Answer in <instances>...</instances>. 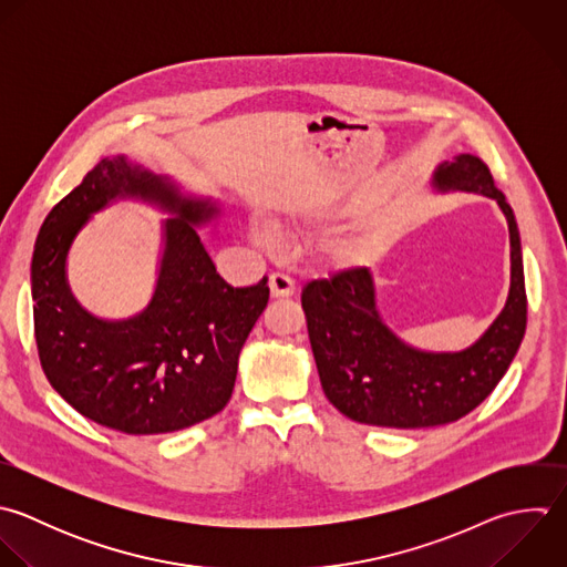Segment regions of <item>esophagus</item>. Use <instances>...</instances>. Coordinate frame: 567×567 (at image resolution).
Masks as SVG:
<instances>
[{"label":"esophagus","instance_id":"34e87169","mask_svg":"<svg viewBox=\"0 0 567 567\" xmlns=\"http://www.w3.org/2000/svg\"><path fill=\"white\" fill-rule=\"evenodd\" d=\"M269 289H271V298H289V296L296 293L293 280L285 274H271Z\"/></svg>","mask_w":567,"mask_h":567}]
</instances>
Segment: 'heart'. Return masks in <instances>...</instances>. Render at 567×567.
I'll use <instances>...</instances> for the list:
<instances>
[{
    "label": "heart",
    "instance_id": "1",
    "mask_svg": "<svg viewBox=\"0 0 567 567\" xmlns=\"http://www.w3.org/2000/svg\"><path fill=\"white\" fill-rule=\"evenodd\" d=\"M276 229H278L280 234H291V231L296 229V225H293V220L285 218V220H278V223H276ZM254 238H256V243H258L265 251H269V254H276V251H278V238H276L271 231H267V229H254Z\"/></svg>",
    "mask_w": 567,
    "mask_h": 567
}]
</instances>
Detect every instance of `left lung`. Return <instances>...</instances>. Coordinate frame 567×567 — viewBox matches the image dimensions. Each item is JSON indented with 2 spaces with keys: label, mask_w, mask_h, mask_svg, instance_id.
<instances>
[{
  "label": "left lung",
  "mask_w": 567,
  "mask_h": 567,
  "mask_svg": "<svg viewBox=\"0 0 567 567\" xmlns=\"http://www.w3.org/2000/svg\"><path fill=\"white\" fill-rule=\"evenodd\" d=\"M433 187L497 200L511 231L508 300L475 344L433 353L406 344L386 327L367 267L307 282L302 309L322 391L342 415L360 424L429 429L457 422L495 391L526 333L522 238L513 207L495 187L488 165L473 154H460L437 165Z\"/></svg>",
  "instance_id": "8db88e82"
}]
</instances>
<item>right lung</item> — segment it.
<instances>
[{"instance_id":"right-lung-1","label":"right lung","mask_w":567,"mask_h":567,"mask_svg":"<svg viewBox=\"0 0 567 567\" xmlns=\"http://www.w3.org/2000/svg\"><path fill=\"white\" fill-rule=\"evenodd\" d=\"M116 197H138L172 213L148 307L103 321L74 300L64 258L86 218ZM220 214L207 198L183 196L123 154L103 158L45 216L32 254L34 340L52 389L83 417L127 435L183 431L220 413L231 398L238 355L267 307V276L231 287L196 227Z\"/></svg>"}]
</instances>
